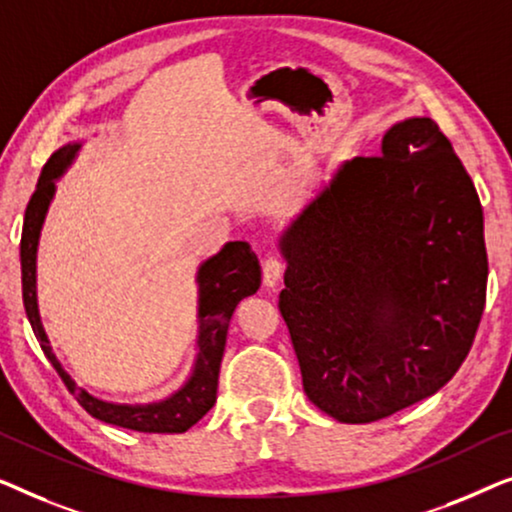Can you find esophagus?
I'll use <instances>...</instances> for the list:
<instances>
[{"mask_svg":"<svg viewBox=\"0 0 512 512\" xmlns=\"http://www.w3.org/2000/svg\"><path fill=\"white\" fill-rule=\"evenodd\" d=\"M282 272H284V265L279 261L277 256H270L263 261V282L268 289H275L279 284V279H282Z\"/></svg>","mask_w":512,"mask_h":512,"instance_id":"esophagus-1","label":"esophagus"}]
</instances>
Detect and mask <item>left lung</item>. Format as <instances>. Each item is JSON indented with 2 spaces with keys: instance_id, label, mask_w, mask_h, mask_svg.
I'll return each mask as SVG.
<instances>
[{
  "instance_id": "obj_1",
  "label": "left lung",
  "mask_w": 512,
  "mask_h": 512,
  "mask_svg": "<svg viewBox=\"0 0 512 512\" xmlns=\"http://www.w3.org/2000/svg\"><path fill=\"white\" fill-rule=\"evenodd\" d=\"M279 254V312L326 415L377 422L464 363L485 310V223L431 118L394 123L380 156L342 163L279 235Z\"/></svg>"
}]
</instances>
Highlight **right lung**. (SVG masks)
Instances as JSON below:
<instances>
[{
	"label": "right lung",
	"instance_id": "right-lung-1",
	"mask_svg": "<svg viewBox=\"0 0 512 512\" xmlns=\"http://www.w3.org/2000/svg\"><path fill=\"white\" fill-rule=\"evenodd\" d=\"M81 142H69L60 146L48 158L41 170L37 191L32 193L30 205L25 209L23 237H20V272H23V305L30 319V326L37 335L46 359L58 370L62 382L76 396V401L88 415L100 422L123 426L142 433H184L195 422L207 415L216 403V387H219V368L226 349V335L235 307L242 298L254 296L261 286V265L247 242H228L219 254L207 258L198 268V354L188 380L163 401L153 403H111L102 401L90 391L76 387L72 375L62 368L58 356L53 354L51 340L44 331L37 303V249L41 228H44L48 207L55 195V181L67 172L81 151Z\"/></svg>",
	"mask_w": 512,
	"mask_h": 512
}]
</instances>
